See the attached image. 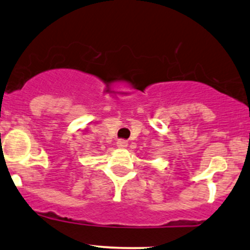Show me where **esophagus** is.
Returning a JSON list of instances; mask_svg holds the SVG:
<instances>
[{"label": "esophagus", "mask_w": 250, "mask_h": 250, "mask_svg": "<svg viewBox=\"0 0 250 250\" xmlns=\"http://www.w3.org/2000/svg\"><path fill=\"white\" fill-rule=\"evenodd\" d=\"M116 146H117V148L125 149V148H127L128 142H127V141H125V140H119L116 142Z\"/></svg>", "instance_id": "esophagus-1"}]
</instances>
